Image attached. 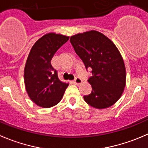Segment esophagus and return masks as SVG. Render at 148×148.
<instances>
[{
  "instance_id": "obj_1",
  "label": "esophagus",
  "mask_w": 148,
  "mask_h": 148,
  "mask_svg": "<svg viewBox=\"0 0 148 148\" xmlns=\"http://www.w3.org/2000/svg\"><path fill=\"white\" fill-rule=\"evenodd\" d=\"M74 83L75 84H77V85H79V84L82 83V79H81L79 78V77H76L75 79L74 80Z\"/></svg>"
}]
</instances>
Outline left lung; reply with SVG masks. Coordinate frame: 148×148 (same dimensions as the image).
<instances>
[{"label":"left lung","mask_w":148,"mask_h":148,"mask_svg":"<svg viewBox=\"0 0 148 148\" xmlns=\"http://www.w3.org/2000/svg\"><path fill=\"white\" fill-rule=\"evenodd\" d=\"M70 42L86 69H92V76L88 79L92 92L84 96L86 103L98 109L113 106L126 84L125 66L118 48L95 30L71 36Z\"/></svg>","instance_id":"obj_1"}]
</instances>
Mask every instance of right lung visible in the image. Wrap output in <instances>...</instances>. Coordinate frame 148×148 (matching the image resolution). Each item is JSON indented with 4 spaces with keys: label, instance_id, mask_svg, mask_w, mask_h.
Wrapping results in <instances>:
<instances>
[{
    "label": "right lung",
    "instance_id": "obj_1",
    "mask_svg": "<svg viewBox=\"0 0 148 148\" xmlns=\"http://www.w3.org/2000/svg\"><path fill=\"white\" fill-rule=\"evenodd\" d=\"M69 39L67 36L48 33L34 44L29 54L24 68V84L29 97L40 107L58 104L68 87L69 84L60 81L51 61Z\"/></svg>",
    "mask_w": 148,
    "mask_h": 148
}]
</instances>
